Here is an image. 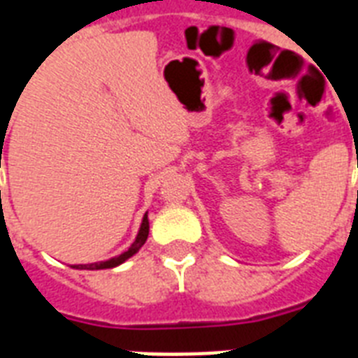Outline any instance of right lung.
<instances>
[{
	"mask_svg": "<svg viewBox=\"0 0 358 358\" xmlns=\"http://www.w3.org/2000/svg\"><path fill=\"white\" fill-rule=\"evenodd\" d=\"M148 217H143V223H141V230H139V234H137V238H135V241L131 243V247H129L126 252H122L120 256H117V258H111V260L108 262H96V264H85V266H72L76 267V269H108V267H115V266H119V264H122L124 260H128L129 256H134L137 250L145 245L146 238H148Z\"/></svg>",
	"mask_w": 358,
	"mask_h": 358,
	"instance_id": "obj_1",
	"label": "right lung"
}]
</instances>
